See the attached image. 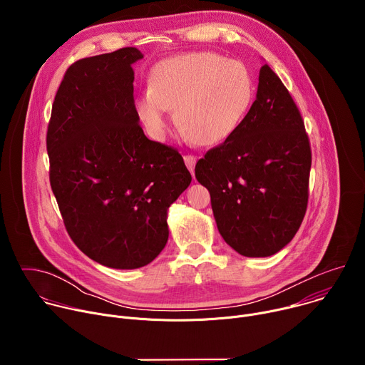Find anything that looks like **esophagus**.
Here are the masks:
<instances>
[{"label": "esophagus", "mask_w": 365, "mask_h": 365, "mask_svg": "<svg viewBox=\"0 0 365 365\" xmlns=\"http://www.w3.org/2000/svg\"><path fill=\"white\" fill-rule=\"evenodd\" d=\"M183 160H185V165H186V168L189 169V172L193 175V172H195V165H196V158H195V155L187 154V155H185Z\"/></svg>", "instance_id": "esophagus-1"}]
</instances>
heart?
<instances>
[{
	"instance_id": "heart-1",
	"label": "heart",
	"mask_w": 365,
	"mask_h": 365,
	"mask_svg": "<svg viewBox=\"0 0 365 365\" xmlns=\"http://www.w3.org/2000/svg\"><path fill=\"white\" fill-rule=\"evenodd\" d=\"M150 88L135 101V113L153 137H163L176 110V125L200 145L227 140L244 120L254 95L248 69L215 53L176 55L155 63Z\"/></svg>"
}]
</instances>
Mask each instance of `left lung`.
<instances>
[{
  "label": "left lung",
  "instance_id": "obj_1",
  "mask_svg": "<svg viewBox=\"0 0 365 365\" xmlns=\"http://www.w3.org/2000/svg\"><path fill=\"white\" fill-rule=\"evenodd\" d=\"M312 154L300 113L269 65L238 128L196 163L220 234L238 254L269 257L297 232L307 206Z\"/></svg>",
  "mask_w": 365,
  "mask_h": 365
}]
</instances>
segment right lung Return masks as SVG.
I'll return each instance as SVG.
<instances>
[{
	"mask_svg": "<svg viewBox=\"0 0 365 365\" xmlns=\"http://www.w3.org/2000/svg\"><path fill=\"white\" fill-rule=\"evenodd\" d=\"M124 47L75 62L55 96L47 128L50 186L76 247L111 269L147 266L169 238L168 210L190 185L182 155L148 140L134 108Z\"/></svg>",
	"mask_w": 365,
	"mask_h": 365,
	"instance_id": "1",
	"label": "right lung"
}]
</instances>
